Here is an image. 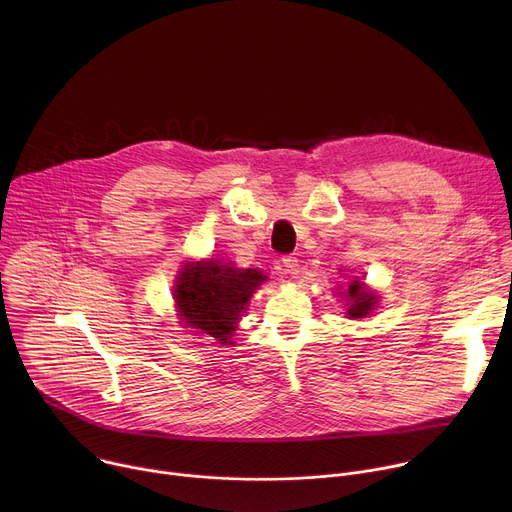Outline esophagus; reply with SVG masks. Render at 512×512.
Listing matches in <instances>:
<instances>
[{"mask_svg": "<svg viewBox=\"0 0 512 512\" xmlns=\"http://www.w3.org/2000/svg\"><path fill=\"white\" fill-rule=\"evenodd\" d=\"M281 261H283L285 273H289V275H298L300 273V261H298L296 255H285Z\"/></svg>", "mask_w": 512, "mask_h": 512, "instance_id": "34e87169", "label": "esophagus"}]
</instances>
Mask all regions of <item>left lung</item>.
Segmentation results:
<instances>
[{
    "label": "left lung",
    "mask_w": 512,
    "mask_h": 512,
    "mask_svg": "<svg viewBox=\"0 0 512 512\" xmlns=\"http://www.w3.org/2000/svg\"><path fill=\"white\" fill-rule=\"evenodd\" d=\"M348 302H350V308H348V316L350 318H362L367 316L373 306H375V296L369 294V291H364L362 283L356 279L348 285Z\"/></svg>",
    "instance_id": "1"
}]
</instances>
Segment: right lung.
<instances>
[{"label": "right lung", "mask_w": 512, "mask_h": 512, "mask_svg": "<svg viewBox=\"0 0 512 512\" xmlns=\"http://www.w3.org/2000/svg\"><path fill=\"white\" fill-rule=\"evenodd\" d=\"M265 275L257 269H235L216 261L188 263L178 275L174 300L188 326L231 344L235 324Z\"/></svg>", "instance_id": "right-lung-1"}]
</instances>
